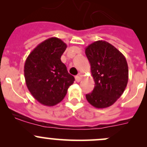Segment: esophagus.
Segmentation results:
<instances>
[{
	"mask_svg": "<svg viewBox=\"0 0 147 147\" xmlns=\"http://www.w3.org/2000/svg\"><path fill=\"white\" fill-rule=\"evenodd\" d=\"M81 80H82V75L80 73L79 75H77V76L75 77V80H76L78 82H80Z\"/></svg>",
	"mask_w": 147,
	"mask_h": 147,
	"instance_id": "34e87169",
	"label": "esophagus"
}]
</instances>
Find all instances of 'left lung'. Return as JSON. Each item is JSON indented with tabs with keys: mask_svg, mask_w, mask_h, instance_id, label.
Wrapping results in <instances>:
<instances>
[{
	"mask_svg": "<svg viewBox=\"0 0 147 147\" xmlns=\"http://www.w3.org/2000/svg\"><path fill=\"white\" fill-rule=\"evenodd\" d=\"M85 54L95 83L86 99L95 108L109 107L121 97L127 85L129 69L125 57L115 46L104 40L89 45Z\"/></svg>",
	"mask_w": 147,
	"mask_h": 147,
	"instance_id": "left-lung-1",
	"label": "left lung"
}]
</instances>
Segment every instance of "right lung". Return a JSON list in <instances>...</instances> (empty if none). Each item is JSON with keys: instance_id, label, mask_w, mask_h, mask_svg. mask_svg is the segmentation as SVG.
I'll return each instance as SVG.
<instances>
[{"instance_id": "right-lung-1", "label": "right lung", "mask_w": 147, "mask_h": 147, "mask_svg": "<svg viewBox=\"0 0 147 147\" xmlns=\"http://www.w3.org/2000/svg\"><path fill=\"white\" fill-rule=\"evenodd\" d=\"M66 48L62 40L48 38L33 49L25 63L24 76L28 90L45 106H54L61 102L75 81L60 60Z\"/></svg>"}]
</instances>
